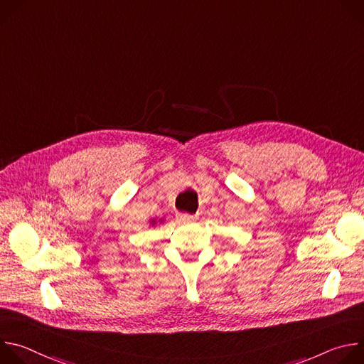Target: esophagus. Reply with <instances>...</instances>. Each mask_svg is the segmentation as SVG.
<instances>
[{"label": "esophagus", "instance_id": "1", "mask_svg": "<svg viewBox=\"0 0 364 364\" xmlns=\"http://www.w3.org/2000/svg\"><path fill=\"white\" fill-rule=\"evenodd\" d=\"M197 219H198L197 215H188V213H178L177 215V220L181 222V223H190V222H194Z\"/></svg>", "mask_w": 364, "mask_h": 364}]
</instances>
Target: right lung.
<instances>
[{"label": "right lung", "instance_id": "obj_1", "mask_svg": "<svg viewBox=\"0 0 364 364\" xmlns=\"http://www.w3.org/2000/svg\"><path fill=\"white\" fill-rule=\"evenodd\" d=\"M152 225H155V222H154V220H152Z\"/></svg>", "mask_w": 364, "mask_h": 364}]
</instances>
